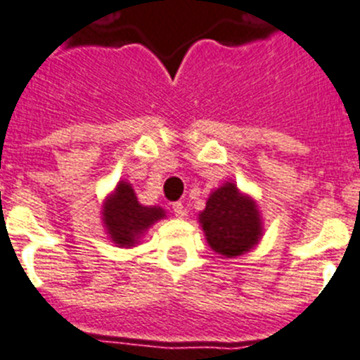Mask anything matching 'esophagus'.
<instances>
[{
    "mask_svg": "<svg viewBox=\"0 0 360 360\" xmlns=\"http://www.w3.org/2000/svg\"><path fill=\"white\" fill-rule=\"evenodd\" d=\"M173 213L176 214L178 218H184L187 214V210H186V205L182 204V202H174L173 204Z\"/></svg>",
    "mask_w": 360,
    "mask_h": 360,
    "instance_id": "obj_1",
    "label": "esophagus"
}]
</instances>
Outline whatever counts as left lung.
Returning <instances> with one entry per match:
<instances>
[{
  "mask_svg": "<svg viewBox=\"0 0 360 360\" xmlns=\"http://www.w3.org/2000/svg\"><path fill=\"white\" fill-rule=\"evenodd\" d=\"M200 224L213 251L227 259L250 251L262 235L257 205L235 184H226L210 196Z\"/></svg>",
  "mask_w": 360,
  "mask_h": 360,
  "instance_id": "obj_1",
  "label": "left lung"
}]
</instances>
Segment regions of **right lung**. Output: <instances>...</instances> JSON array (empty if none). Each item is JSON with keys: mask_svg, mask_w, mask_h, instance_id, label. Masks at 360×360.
<instances>
[{"mask_svg": "<svg viewBox=\"0 0 360 360\" xmlns=\"http://www.w3.org/2000/svg\"><path fill=\"white\" fill-rule=\"evenodd\" d=\"M162 207H146L138 204L131 184L122 182L116 187L115 195L103 205V224L115 244L133 245L138 236L146 231L150 224L164 218Z\"/></svg>", "mask_w": 360, "mask_h": 360, "instance_id": "right-lung-1", "label": "right lung"}]
</instances>
